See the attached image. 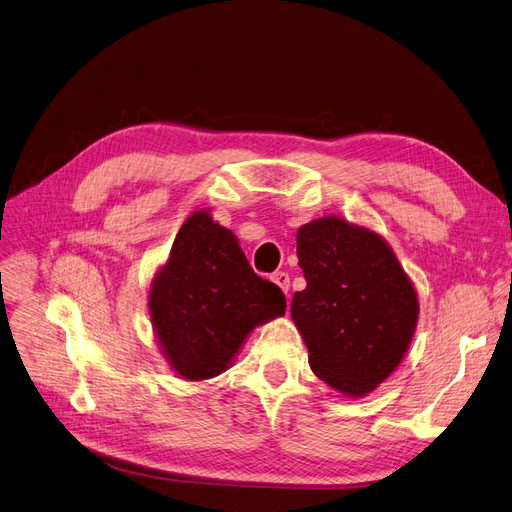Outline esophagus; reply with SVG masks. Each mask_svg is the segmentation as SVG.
Wrapping results in <instances>:
<instances>
[{"mask_svg":"<svg viewBox=\"0 0 512 512\" xmlns=\"http://www.w3.org/2000/svg\"><path fill=\"white\" fill-rule=\"evenodd\" d=\"M272 280L274 283L283 289L287 295H289V285H291V278H289V274L287 272H274L272 274Z\"/></svg>","mask_w":512,"mask_h":512,"instance_id":"esophagus-1","label":"esophagus"}]
</instances>
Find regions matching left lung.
I'll use <instances>...</instances> for the list:
<instances>
[{
    "mask_svg": "<svg viewBox=\"0 0 512 512\" xmlns=\"http://www.w3.org/2000/svg\"><path fill=\"white\" fill-rule=\"evenodd\" d=\"M306 289L295 291L291 317L321 381L361 398L400 366L419 317V300L389 244L338 217L298 232Z\"/></svg>",
    "mask_w": 512,
    "mask_h": 512,
    "instance_id": "left-lung-1",
    "label": "left lung"
}]
</instances>
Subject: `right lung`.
Listing matches in <instances>:
<instances>
[{
    "instance_id": "obj_1",
    "label": "right lung",
    "mask_w": 512,
    "mask_h": 512,
    "mask_svg": "<svg viewBox=\"0 0 512 512\" xmlns=\"http://www.w3.org/2000/svg\"><path fill=\"white\" fill-rule=\"evenodd\" d=\"M170 366L187 381L225 372L255 325L285 315V293L253 272L236 236L206 210L180 227L148 295Z\"/></svg>"
}]
</instances>
